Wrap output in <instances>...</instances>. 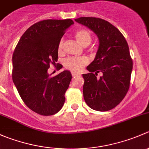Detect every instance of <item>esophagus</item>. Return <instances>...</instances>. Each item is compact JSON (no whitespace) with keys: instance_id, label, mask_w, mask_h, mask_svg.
<instances>
[{"instance_id":"34e87169","label":"esophagus","mask_w":149,"mask_h":149,"mask_svg":"<svg viewBox=\"0 0 149 149\" xmlns=\"http://www.w3.org/2000/svg\"><path fill=\"white\" fill-rule=\"evenodd\" d=\"M71 74H72V76H73V77H75V76H79V74H78V73H74V72H72V73H71Z\"/></svg>"}]
</instances>
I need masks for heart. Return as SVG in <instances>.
Segmentation results:
<instances>
[{"instance_id": "b5f03b06", "label": "heart", "mask_w": 149, "mask_h": 149, "mask_svg": "<svg viewBox=\"0 0 149 149\" xmlns=\"http://www.w3.org/2000/svg\"><path fill=\"white\" fill-rule=\"evenodd\" d=\"M75 37L82 46L86 47L91 43L92 37L88 30L81 29L75 33ZM64 47V40L61 39L58 45V53H62ZM88 63V60L85 57H69L64 60V66L73 72H79L82 70L84 65Z\"/></svg>"}]
</instances>
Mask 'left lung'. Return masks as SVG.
<instances>
[{
	"label": "left lung",
	"mask_w": 149,
	"mask_h": 149,
	"mask_svg": "<svg viewBox=\"0 0 149 149\" xmlns=\"http://www.w3.org/2000/svg\"><path fill=\"white\" fill-rule=\"evenodd\" d=\"M76 22L91 29L100 41L94 61L83 74L84 98L91 109L110 110L124 99L130 84L133 61L128 45L118 28L104 19L80 17ZM103 76L97 77L98 73Z\"/></svg>",
	"instance_id": "1"
}]
</instances>
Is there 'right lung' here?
I'll return each instance as SVG.
<instances>
[{"label":"right lung","instance_id":"right-lung-1","mask_svg":"<svg viewBox=\"0 0 149 149\" xmlns=\"http://www.w3.org/2000/svg\"><path fill=\"white\" fill-rule=\"evenodd\" d=\"M72 19H47L35 23L24 33L12 57V79L25 104L39 115L49 116L59 112L71 73L64 70L49 77V65L58 61V45ZM63 68L59 64L58 70Z\"/></svg>","mask_w":149,"mask_h":149}]
</instances>
